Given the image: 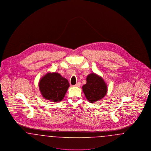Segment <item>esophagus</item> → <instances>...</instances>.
Masks as SVG:
<instances>
[{
	"instance_id": "34e87169",
	"label": "esophagus",
	"mask_w": 151,
	"mask_h": 151,
	"mask_svg": "<svg viewBox=\"0 0 151 151\" xmlns=\"http://www.w3.org/2000/svg\"><path fill=\"white\" fill-rule=\"evenodd\" d=\"M80 82H79V83H76L74 86H76V87H79V86H80Z\"/></svg>"
}]
</instances>
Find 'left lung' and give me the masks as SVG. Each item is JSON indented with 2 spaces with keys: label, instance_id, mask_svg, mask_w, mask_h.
<instances>
[{
  "label": "left lung",
  "instance_id": "1",
  "mask_svg": "<svg viewBox=\"0 0 151 151\" xmlns=\"http://www.w3.org/2000/svg\"><path fill=\"white\" fill-rule=\"evenodd\" d=\"M82 88L86 99L92 103L101 100L108 92V86L104 79L94 73L87 76L86 83Z\"/></svg>",
  "mask_w": 151,
  "mask_h": 151
}]
</instances>
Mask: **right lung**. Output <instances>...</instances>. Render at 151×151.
<instances>
[{
	"instance_id": "add662e5",
	"label": "right lung",
	"mask_w": 151,
	"mask_h": 151,
	"mask_svg": "<svg viewBox=\"0 0 151 151\" xmlns=\"http://www.w3.org/2000/svg\"><path fill=\"white\" fill-rule=\"evenodd\" d=\"M38 86L44 99L57 102L63 99L70 84L57 72H48L40 79Z\"/></svg>"
}]
</instances>
